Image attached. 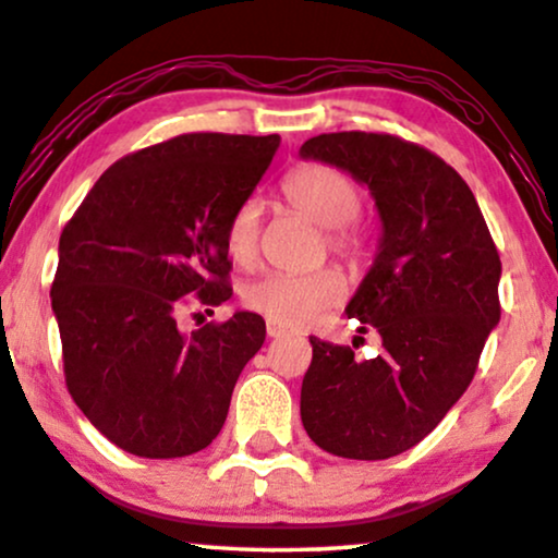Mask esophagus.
<instances>
[{
	"label": "esophagus",
	"mask_w": 558,
	"mask_h": 558,
	"mask_svg": "<svg viewBox=\"0 0 558 558\" xmlns=\"http://www.w3.org/2000/svg\"><path fill=\"white\" fill-rule=\"evenodd\" d=\"M265 331H268L270 339H282V336H290V331H288L286 326L272 324V320H268V326H265Z\"/></svg>",
	"instance_id": "esophagus-1"
}]
</instances>
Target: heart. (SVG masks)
<instances>
[{
  "label": "heart",
  "instance_id": "1",
  "mask_svg": "<svg viewBox=\"0 0 558 558\" xmlns=\"http://www.w3.org/2000/svg\"><path fill=\"white\" fill-rule=\"evenodd\" d=\"M282 197L290 207L308 217L313 225L326 230V245L349 265L364 257V240L351 227L361 209V192L354 179L326 163H301L282 179ZM227 253L242 268L255 263L260 245V204L242 202L232 211L225 232ZM343 295V278L336 270H316L308 276H270L247 282L242 301L257 316L286 328H301L316 320Z\"/></svg>",
  "mask_w": 558,
  "mask_h": 558
}]
</instances>
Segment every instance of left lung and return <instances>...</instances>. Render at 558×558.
I'll list each match as a JSON object with an SVG mask.
<instances>
[{"mask_svg": "<svg viewBox=\"0 0 558 558\" xmlns=\"http://www.w3.org/2000/svg\"><path fill=\"white\" fill-rule=\"evenodd\" d=\"M301 159L347 171L372 194L381 222L372 268L347 305L381 351L311 336L301 420L320 450L387 460L425 439L473 381L500 320V257L483 211L452 167L389 133H320Z\"/></svg>", "mask_w": 558, "mask_h": 558, "instance_id": "left-lung-1", "label": "left lung"}]
</instances>
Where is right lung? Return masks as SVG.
I'll return each mask as SVG.
<instances>
[{
	"label": "right lung",
	"instance_id": "add662e5",
	"mask_svg": "<svg viewBox=\"0 0 558 558\" xmlns=\"http://www.w3.org/2000/svg\"><path fill=\"white\" fill-rule=\"evenodd\" d=\"M280 146L184 133L116 161L60 234L52 313L70 397L121 450L169 460L219 435L265 341L257 313L179 331L186 295L230 301L225 232Z\"/></svg>",
	"mask_w": 558,
	"mask_h": 558
}]
</instances>
